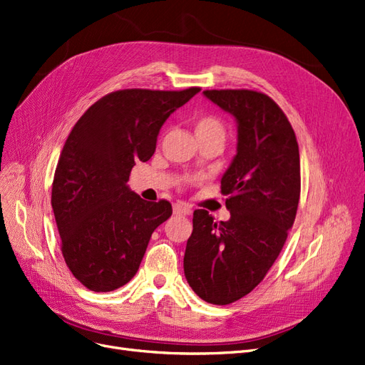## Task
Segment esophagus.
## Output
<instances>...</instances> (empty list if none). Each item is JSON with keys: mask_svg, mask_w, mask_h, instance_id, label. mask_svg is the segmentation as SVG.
I'll use <instances>...</instances> for the list:
<instances>
[{"mask_svg": "<svg viewBox=\"0 0 365 365\" xmlns=\"http://www.w3.org/2000/svg\"><path fill=\"white\" fill-rule=\"evenodd\" d=\"M173 212H174V215H182V217H187V215L192 213V207L190 205L179 201V203H175L173 206Z\"/></svg>", "mask_w": 365, "mask_h": 365, "instance_id": "obj_1", "label": "esophagus"}]
</instances>
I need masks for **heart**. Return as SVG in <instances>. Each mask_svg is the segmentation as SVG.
<instances>
[{
  "instance_id": "b5f03b06",
  "label": "heart",
  "mask_w": 365,
  "mask_h": 365,
  "mask_svg": "<svg viewBox=\"0 0 365 365\" xmlns=\"http://www.w3.org/2000/svg\"><path fill=\"white\" fill-rule=\"evenodd\" d=\"M195 135L198 137H220L224 140L225 129L224 123L215 115H201L194 123Z\"/></svg>"
}]
</instances>
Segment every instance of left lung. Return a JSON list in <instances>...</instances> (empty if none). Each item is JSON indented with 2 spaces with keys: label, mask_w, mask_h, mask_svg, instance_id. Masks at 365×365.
I'll return each instance as SVG.
<instances>
[{
  "label": "left lung",
  "mask_w": 365,
  "mask_h": 365,
  "mask_svg": "<svg viewBox=\"0 0 365 365\" xmlns=\"http://www.w3.org/2000/svg\"><path fill=\"white\" fill-rule=\"evenodd\" d=\"M232 114L237 147L221 179L230 220L215 221L198 209L192 218L183 269L201 299L227 305L248 294L277 260L298 210L299 147L286 114L252 90H206Z\"/></svg>",
  "instance_id": "left-lung-1"
}]
</instances>
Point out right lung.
<instances>
[{"label":"right lung","instance_id":"add662e5","mask_svg":"<svg viewBox=\"0 0 365 365\" xmlns=\"http://www.w3.org/2000/svg\"><path fill=\"white\" fill-rule=\"evenodd\" d=\"M200 91L128 88L93 103L66 140L51 205L61 252L73 277L93 292H111L137 274L148 240L173 207L143 200L128 186L135 162L156 150L165 120Z\"/></svg>","mask_w":365,"mask_h":365}]
</instances>
